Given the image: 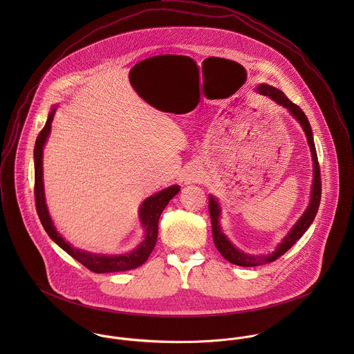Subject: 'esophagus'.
Returning <instances> with one entry per match:
<instances>
[{"label": "esophagus", "mask_w": 354, "mask_h": 354, "mask_svg": "<svg viewBox=\"0 0 354 354\" xmlns=\"http://www.w3.org/2000/svg\"><path fill=\"white\" fill-rule=\"evenodd\" d=\"M202 171H201V169H198L196 166L195 167H191L187 173H185V176H184V181H185V184H191V183H198V181H201L202 180Z\"/></svg>", "instance_id": "34e87169"}]
</instances>
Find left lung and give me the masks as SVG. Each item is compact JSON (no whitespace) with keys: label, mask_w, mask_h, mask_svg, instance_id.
Here are the masks:
<instances>
[{"label":"left lung","mask_w":354,"mask_h":354,"mask_svg":"<svg viewBox=\"0 0 354 354\" xmlns=\"http://www.w3.org/2000/svg\"><path fill=\"white\" fill-rule=\"evenodd\" d=\"M257 91L263 95L270 97L272 101L279 103L281 106L286 107L290 114L301 124L309 149L312 152V160H313V181H312V191H310V201L306 211L301 215V218L297 221V223L292 227V230L288 233V236L282 240V243L277 247V250L270 254H260V256H252L248 253H244L240 250H237L229 240L227 237L222 233L221 225H219V216H221V208L219 204L216 202L215 198L209 196V203H208V209H209V218H211V226H212V240L219 253L230 263L241 267H254L260 264H267L272 263L278 257H281L285 252H288L301 237L304 233L308 230L310 223L313 222L319 204H320V198H322V180H320V166L317 162V153L315 149V142L312 136V129L309 125V121L305 115L301 107L297 106L296 103L290 101L281 90L267 86V84H260L257 87Z\"/></svg>","instance_id":"8db88e82"}]
</instances>
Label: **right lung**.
Instances as JSON below:
<instances>
[{
    "label": "right lung",
    "instance_id": "1",
    "mask_svg": "<svg viewBox=\"0 0 354 354\" xmlns=\"http://www.w3.org/2000/svg\"><path fill=\"white\" fill-rule=\"evenodd\" d=\"M55 107L48 117V121L44 127V129L39 132L37 142H35V149H34V163H35V187H34V195H35V205H37V212L41 219V223L46 233L49 234L51 240L61 247L66 253H69L73 259H76L79 263H82L84 267H87L90 271L97 272V274H103V272H118V271H127L142 266L149 256L151 254L152 250L156 244L158 239V222L162 211L167 205L178 192L180 187L178 185H171L150 198H147L143 204L140 205L139 209V216L142 226L146 230L145 240L139 244L136 250H133L131 253L125 254H117V256H103V254H94V253L84 252L82 250H76L68 244L61 234L55 230L53 221H51L48 207H46V201H45V191H44V169H42V155H44V146L48 140V136L50 133L51 121L54 117Z\"/></svg>",
    "mask_w": 354,
    "mask_h": 354
}]
</instances>
